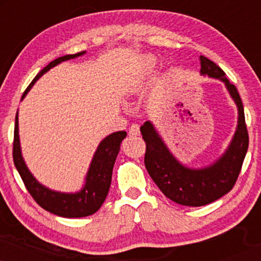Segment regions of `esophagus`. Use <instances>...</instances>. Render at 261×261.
Wrapping results in <instances>:
<instances>
[{
  "label": "esophagus",
  "mask_w": 261,
  "mask_h": 261,
  "mask_svg": "<svg viewBox=\"0 0 261 261\" xmlns=\"http://www.w3.org/2000/svg\"><path fill=\"white\" fill-rule=\"evenodd\" d=\"M128 134L131 135V136H137V135L140 134V126L137 124H133L130 126V130H128Z\"/></svg>",
  "instance_id": "34e87169"
}]
</instances>
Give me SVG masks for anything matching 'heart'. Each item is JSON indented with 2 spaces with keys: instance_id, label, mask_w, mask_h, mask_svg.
<instances>
[{
  "instance_id": "obj_1",
  "label": "heart",
  "mask_w": 261,
  "mask_h": 261,
  "mask_svg": "<svg viewBox=\"0 0 261 261\" xmlns=\"http://www.w3.org/2000/svg\"><path fill=\"white\" fill-rule=\"evenodd\" d=\"M143 65H145L146 68H153L154 65H155V59L153 58V56H147V58H145V60H143Z\"/></svg>"
}]
</instances>
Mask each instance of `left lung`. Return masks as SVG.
<instances>
[{"label":"left lung","mask_w":261,"mask_h":261,"mask_svg":"<svg viewBox=\"0 0 261 261\" xmlns=\"http://www.w3.org/2000/svg\"><path fill=\"white\" fill-rule=\"evenodd\" d=\"M200 64L202 76L222 81L238 109V125L224 153L207 167L189 168L173 155L151 121L140 128L146 142L145 166L152 180L172 201L193 207L216 201L232 190L249 145L243 103L236 86L214 61L200 56Z\"/></svg>","instance_id":"obj_1"}]
</instances>
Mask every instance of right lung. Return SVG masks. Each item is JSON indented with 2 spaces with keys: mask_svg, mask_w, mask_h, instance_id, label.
I'll use <instances>...</instances> for the list:
<instances>
[{
  "mask_svg": "<svg viewBox=\"0 0 261 261\" xmlns=\"http://www.w3.org/2000/svg\"><path fill=\"white\" fill-rule=\"evenodd\" d=\"M86 51L65 55L54 60L46 67L39 72L31 85L23 93L22 99H24L27 93L34 86V83L40 79L45 72L53 68L54 66L67 61V60L82 56ZM126 131H118L108 135L104 140L100 141L97 151L93 155L91 166L86 175V181L83 188L77 193H61L44 187L40 184L34 175L29 172L22 155L19 142V130H18V112L16 115V125H14V141H13V162L14 166L19 173L20 178L24 182L27 190L33 196V199L46 211L51 212L61 217L77 218L86 217L93 215L100 208L109 191L112 182L113 167L115 163L116 155L120 151L121 141L126 137Z\"/></svg>",
  "mask_w": 261,
  "mask_h": 261,
  "instance_id": "add662e5",
  "label": "right lung"
}]
</instances>
